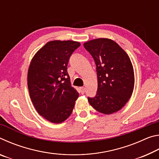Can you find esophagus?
Instances as JSON below:
<instances>
[{"instance_id": "1", "label": "esophagus", "mask_w": 159, "mask_h": 159, "mask_svg": "<svg viewBox=\"0 0 159 159\" xmlns=\"http://www.w3.org/2000/svg\"><path fill=\"white\" fill-rule=\"evenodd\" d=\"M80 93H81V94H84L85 93V88H83V87H80Z\"/></svg>"}]
</instances>
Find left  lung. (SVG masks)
<instances>
[{"label": "left lung", "instance_id": "left-lung-1", "mask_svg": "<svg viewBox=\"0 0 159 159\" xmlns=\"http://www.w3.org/2000/svg\"><path fill=\"white\" fill-rule=\"evenodd\" d=\"M96 64L98 90L88 98L91 106L104 114L121 109L130 98L134 85L133 66L124 50L109 39H96L83 44Z\"/></svg>", "mask_w": 159, "mask_h": 159}]
</instances>
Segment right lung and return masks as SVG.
Wrapping results in <instances>:
<instances>
[{
	"instance_id": "obj_1",
	"label": "right lung",
	"mask_w": 159,
	"mask_h": 159,
	"mask_svg": "<svg viewBox=\"0 0 159 159\" xmlns=\"http://www.w3.org/2000/svg\"><path fill=\"white\" fill-rule=\"evenodd\" d=\"M80 45L73 41H49L31 61L27 74L29 95L37 112L50 122L61 123L67 119L79 98L71 85L67 64Z\"/></svg>"
}]
</instances>
